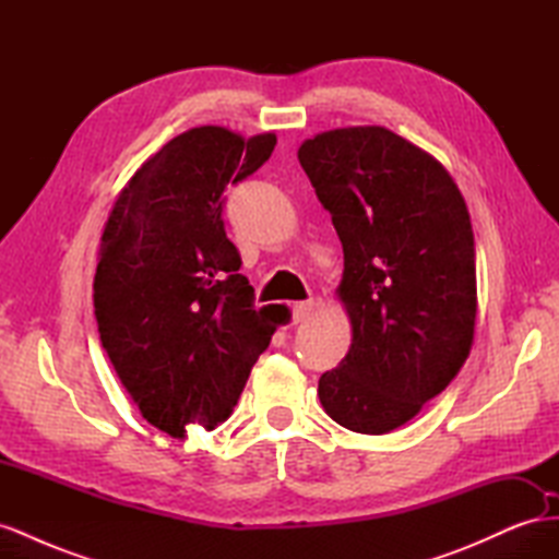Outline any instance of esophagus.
Masks as SVG:
<instances>
[{
    "mask_svg": "<svg viewBox=\"0 0 559 559\" xmlns=\"http://www.w3.org/2000/svg\"><path fill=\"white\" fill-rule=\"evenodd\" d=\"M314 310V302L312 300H300V302H294L292 306V312H294V321L298 324V321H306L310 317V312Z\"/></svg>",
    "mask_w": 559,
    "mask_h": 559,
    "instance_id": "34e87169",
    "label": "esophagus"
}]
</instances>
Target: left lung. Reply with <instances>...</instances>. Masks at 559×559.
<instances>
[{"label":"left lung","instance_id":"1","mask_svg":"<svg viewBox=\"0 0 559 559\" xmlns=\"http://www.w3.org/2000/svg\"><path fill=\"white\" fill-rule=\"evenodd\" d=\"M343 242L335 294L352 345L319 378L337 425L380 436L460 373L476 329V247L464 195L425 148L382 126L319 132L298 148Z\"/></svg>","mask_w":559,"mask_h":559}]
</instances>
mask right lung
<instances>
[{
    "label": "right lung",
    "instance_id": "right-lung-1",
    "mask_svg": "<svg viewBox=\"0 0 559 559\" xmlns=\"http://www.w3.org/2000/svg\"><path fill=\"white\" fill-rule=\"evenodd\" d=\"M275 132L191 128L167 142L118 193L93 282L99 341L118 380L156 429L212 431L238 403L286 306H253L224 230V191L253 175Z\"/></svg>",
    "mask_w": 559,
    "mask_h": 559
}]
</instances>
